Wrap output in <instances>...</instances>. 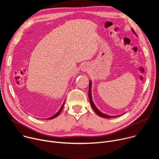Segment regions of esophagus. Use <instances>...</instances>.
Listing matches in <instances>:
<instances>
[{"instance_id":"1","label":"esophagus","mask_w":159,"mask_h":159,"mask_svg":"<svg viewBox=\"0 0 159 159\" xmlns=\"http://www.w3.org/2000/svg\"><path fill=\"white\" fill-rule=\"evenodd\" d=\"M81 70L83 71V72H87L89 70V66L87 64H84L81 67Z\"/></svg>"}]
</instances>
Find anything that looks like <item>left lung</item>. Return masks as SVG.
Wrapping results in <instances>:
<instances>
[{
	"label": "left lung",
	"mask_w": 159,
	"mask_h": 159,
	"mask_svg": "<svg viewBox=\"0 0 159 159\" xmlns=\"http://www.w3.org/2000/svg\"><path fill=\"white\" fill-rule=\"evenodd\" d=\"M132 31H133V33L135 34V33L134 32L133 30H132ZM91 85H92V83H91V81H90L89 80V100H90V105H91L93 109H94V111L96 112V114L98 115H99V116L101 117H102V118H116L118 116H109V115H107L106 114H104V113L101 112L97 107L96 106H95V104H94V102L93 101V99H92V95H91Z\"/></svg>",
	"instance_id": "8db88e82"
}]
</instances>
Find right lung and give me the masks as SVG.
Returning a JSON list of instances; mask_svg holds the SVG:
<instances>
[{"label":"right lung","instance_id":"obj_1","mask_svg":"<svg viewBox=\"0 0 159 159\" xmlns=\"http://www.w3.org/2000/svg\"><path fill=\"white\" fill-rule=\"evenodd\" d=\"M64 104H65V101H64V102H63V104H62V106H61V107H60V109L58 110V111L56 113V114L55 115H53V116H52V117H50V118H47L46 120H52V119H54L55 118H56V117H57L59 115H60V113L61 112V111H62V109H63V106H64Z\"/></svg>","mask_w":159,"mask_h":159}]
</instances>
